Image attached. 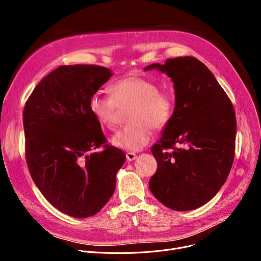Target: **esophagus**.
I'll return each mask as SVG.
<instances>
[{
    "label": "esophagus",
    "mask_w": 261,
    "mask_h": 261,
    "mask_svg": "<svg viewBox=\"0 0 261 261\" xmlns=\"http://www.w3.org/2000/svg\"><path fill=\"white\" fill-rule=\"evenodd\" d=\"M126 156H127V160H128V161H134L136 158H138V155H136V154L133 153V152H127V153H126Z\"/></svg>",
    "instance_id": "obj_1"
}]
</instances>
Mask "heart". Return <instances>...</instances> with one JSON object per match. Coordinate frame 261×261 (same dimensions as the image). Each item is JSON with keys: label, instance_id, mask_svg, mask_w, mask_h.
<instances>
[{"label": "heart", "instance_id": "obj_1", "mask_svg": "<svg viewBox=\"0 0 261 261\" xmlns=\"http://www.w3.org/2000/svg\"><path fill=\"white\" fill-rule=\"evenodd\" d=\"M111 97L98 93L89 99V110L100 126L113 130L119 121L118 109L131 107L130 122L111 139L119 148L138 151L151 139L152 128L163 129L170 121L174 111V99L146 78L130 75L121 78L110 88Z\"/></svg>", "mask_w": 261, "mask_h": 261}]
</instances>
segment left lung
<instances>
[{
    "label": "left lung",
    "instance_id": "left-lung-1",
    "mask_svg": "<svg viewBox=\"0 0 261 261\" xmlns=\"http://www.w3.org/2000/svg\"><path fill=\"white\" fill-rule=\"evenodd\" d=\"M154 68L171 78L175 102L170 121L151 148L158 169L149 188L166 207L193 211L211 201L227 179L235 154V111L197 58L167 59L144 70Z\"/></svg>",
    "mask_w": 261,
    "mask_h": 261
}]
</instances>
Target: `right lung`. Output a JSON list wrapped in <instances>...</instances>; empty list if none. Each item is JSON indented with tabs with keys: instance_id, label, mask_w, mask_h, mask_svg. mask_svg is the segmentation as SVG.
Wrapping results in <instances>:
<instances>
[{
	"instance_id": "obj_1",
	"label": "right lung",
	"mask_w": 261,
	"mask_h": 261,
	"mask_svg": "<svg viewBox=\"0 0 261 261\" xmlns=\"http://www.w3.org/2000/svg\"><path fill=\"white\" fill-rule=\"evenodd\" d=\"M112 75L98 65H61L39 82L24 108L33 180L54 207L74 218L94 216L105 206L126 160L113 146L95 151L107 140L89 99Z\"/></svg>"
}]
</instances>
